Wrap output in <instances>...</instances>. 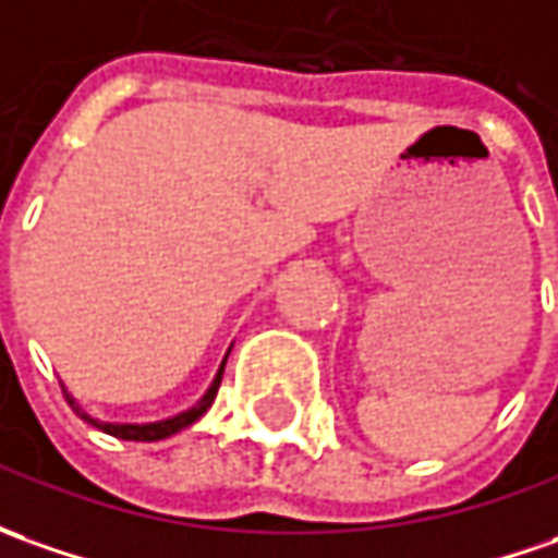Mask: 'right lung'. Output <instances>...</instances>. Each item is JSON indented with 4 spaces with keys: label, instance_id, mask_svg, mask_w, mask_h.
Masks as SVG:
<instances>
[{
    "label": "right lung",
    "instance_id": "obj_1",
    "mask_svg": "<svg viewBox=\"0 0 558 558\" xmlns=\"http://www.w3.org/2000/svg\"><path fill=\"white\" fill-rule=\"evenodd\" d=\"M229 357V354H226ZM222 369H226V360H222V366H219V373H216L214 385L207 388V393L201 397L198 403L192 409H185V412H180V415H173V418H165V422H149V424H112V422H97V418H90L88 412H82L78 409V403L72 400L70 393H66V400H70V407L75 409V415H82L85 422H90L94 427H100L104 434H109V437H119V439H134V442H155V439H165L170 437V434H180L183 427H189V424H195L207 412V409L214 407L216 400V390H219V381H222Z\"/></svg>",
    "mask_w": 558,
    "mask_h": 558
}]
</instances>
